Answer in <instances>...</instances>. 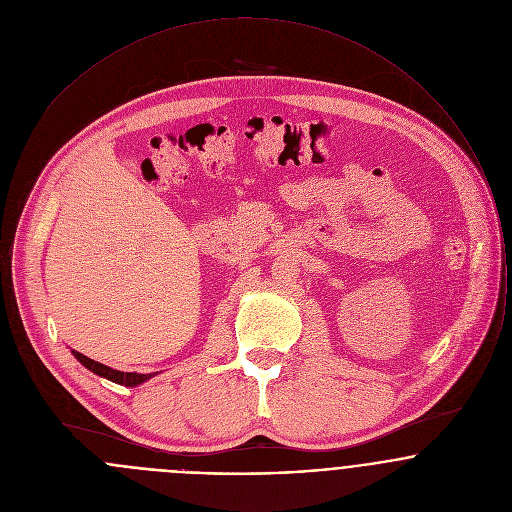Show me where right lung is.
Here are the masks:
<instances>
[{"label": "right lung", "mask_w": 512, "mask_h": 512, "mask_svg": "<svg viewBox=\"0 0 512 512\" xmlns=\"http://www.w3.org/2000/svg\"><path fill=\"white\" fill-rule=\"evenodd\" d=\"M73 355L74 359H76L80 365L86 366V368L92 370L94 374L104 376V378H108V380H112V382H116V384H122V386H138V384L146 382V380H149V378L153 376V372H151V374H140V372H122V370H114V368H110V366L102 365V363H96V361L88 359L86 355H82V353H78V351H73ZM155 374H157V372H155Z\"/></svg>", "instance_id": "add662e5"}]
</instances>
